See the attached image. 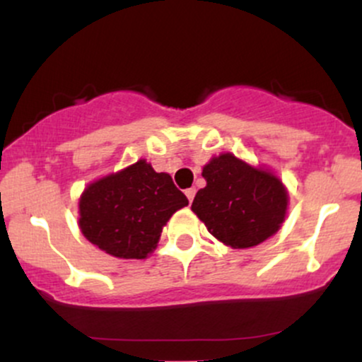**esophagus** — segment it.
<instances>
[{"label": "esophagus", "mask_w": 362, "mask_h": 362, "mask_svg": "<svg viewBox=\"0 0 362 362\" xmlns=\"http://www.w3.org/2000/svg\"><path fill=\"white\" fill-rule=\"evenodd\" d=\"M185 195H187V199H189V202H192L194 201V195H195V189H187L185 190Z\"/></svg>", "instance_id": "34e87169"}]
</instances>
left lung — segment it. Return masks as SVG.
Wrapping results in <instances>:
<instances>
[{"instance_id": "left-lung-1", "label": "left lung", "mask_w": 362, "mask_h": 362, "mask_svg": "<svg viewBox=\"0 0 362 362\" xmlns=\"http://www.w3.org/2000/svg\"><path fill=\"white\" fill-rule=\"evenodd\" d=\"M206 187L192 211L219 242L250 248L277 233L288 209V190L269 170L253 168L231 153L202 168Z\"/></svg>"}]
</instances>
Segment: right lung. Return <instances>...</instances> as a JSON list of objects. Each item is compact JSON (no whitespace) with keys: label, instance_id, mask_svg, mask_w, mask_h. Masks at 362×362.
Listing matches in <instances>:
<instances>
[{"label":"right lung","instance_id":"obj_1","mask_svg":"<svg viewBox=\"0 0 362 362\" xmlns=\"http://www.w3.org/2000/svg\"><path fill=\"white\" fill-rule=\"evenodd\" d=\"M189 204L168 173L144 160L93 182L80 197L81 233L117 259H146L175 211Z\"/></svg>","mask_w":362,"mask_h":362}]
</instances>
